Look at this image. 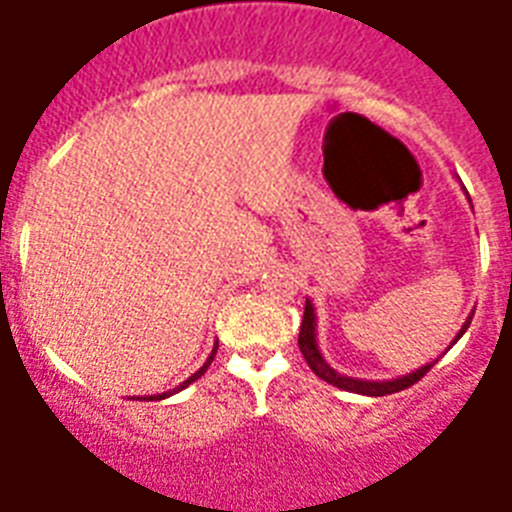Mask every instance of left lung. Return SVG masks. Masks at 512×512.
I'll list each match as a JSON object with an SVG mask.
<instances>
[{"mask_svg": "<svg viewBox=\"0 0 512 512\" xmlns=\"http://www.w3.org/2000/svg\"><path fill=\"white\" fill-rule=\"evenodd\" d=\"M470 320H473V314H470L468 320H465V325L460 327V333L455 335V341L449 343V349H452V346H455V343L463 338V333L468 330ZM298 349H301V354H304V359H306V365L312 367V372L317 375V378H322L325 383H333L335 388H343V391H351V394H362V396H386V394H396V391H404V388H410L412 383H418L425 372L431 370V367L439 362V359H436V362H428V365L407 372V375H399V378H394V380H362V378H349V375H341V372L333 370V367L327 365L325 357H322L320 343H317V314H314V306L309 298H306L304 322H301V333H298Z\"/></svg>", "mask_w": 512, "mask_h": 512, "instance_id": "8db88e82", "label": "left lung"}]
</instances>
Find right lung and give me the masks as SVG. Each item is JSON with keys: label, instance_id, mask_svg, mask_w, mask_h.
<instances>
[{"label": "right lung", "instance_id": "obj_1", "mask_svg": "<svg viewBox=\"0 0 512 512\" xmlns=\"http://www.w3.org/2000/svg\"><path fill=\"white\" fill-rule=\"evenodd\" d=\"M216 349H219V343H214V351H211V354H208V359H206V362H203V367H200L198 372H192L190 378H187L185 383H179V386L174 388V391H163V394H153V396H147V399H150V402H153V399H155V402H158V399H166V396H174V394H177V391H182V388H187V386H190V383H195V380H198L200 375H203V372L208 370V365H211V362H214Z\"/></svg>", "mask_w": 512, "mask_h": 512}]
</instances>
